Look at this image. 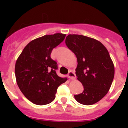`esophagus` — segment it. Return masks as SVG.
<instances>
[{"label":"esophagus","mask_w":128,"mask_h":128,"mask_svg":"<svg viewBox=\"0 0 128 128\" xmlns=\"http://www.w3.org/2000/svg\"><path fill=\"white\" fill-rule=\"evenodd\" d=\"M68 77L70 78V79L74 80V79L76 78V74H75V73H74V72H72V71H70V72H68Z\"/></svg>","instance_id":"1"}]
</instances>
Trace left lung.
Masks as SVG:
<instances>
[{
	"mask_svg": "<svg viewBox=\"0 0 128 128\" xmlns=\"http://www.w3.org/2000/svg\"><path fill=\"white\" fill-rule=\"evenodd\" d=\"M66 46L77 58L76 76L84 91L74 95L78 102L92 105L109 91L114 77V66L105 46L96 39L83 35L69 34Z\"/></svg>",
	"mask_w": 128,
	"mask_h": 128,
	"instance_id": "8db88e82",
	"label": "left lung"
}]
</instances>
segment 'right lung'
I'll list each match as a JSON object with an SVG mask.
<instances>
[{
	"mask_svg": "<svg viewBox=\"0 0 128 128\" xmlns=\"http://www.w3.org/2000/svg\"><path fill=\"white\" fill-rule=\"evenodd\" d=\"M66 34L56 33L33 40L25 46L15 64L17 84L27 99L37 105H46L56 98L57 88L67 78L56 74L57 62L50 57L53 48Z\"/></svg>",
	"mask_w": 128,
	"mask_h": 128,
	"instance_id": "right-lung-1",
	"label": "right lung"
}]
</instances>
